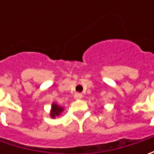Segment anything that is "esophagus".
I'll return each mask as SVG.
<instances>
[{"mask_svg": "<svg viewBox=\"0 0 154 154\" xmlns=\"http://www.w3.org/2000/svg\"><path fill=\"white\" fill-rule=\"evenodd\" d=\"M82 97H83V96H82V94H81V93H75L74 96V99H81Z\"/></svg>", "mask_w": 154, "mask_h": 154, "instance_id": "1", "label": "esophagus"}]
</instances>
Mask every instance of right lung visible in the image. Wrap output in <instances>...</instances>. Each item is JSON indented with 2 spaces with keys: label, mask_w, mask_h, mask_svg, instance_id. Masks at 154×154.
I'll list each match as a JSON object with an SVG mask.
<instances>
[{
  "label": "right lung",
  "mask_w": 154,
  "mask_h": 154,
  "mask_svg": "<svg viewBox=\"0 0 154 154\" xmlns=\"http://www.w3.org/2000/svg\"><path fill=\"white\" fill-rule=\"evenodd\" d=\"M64 111V108L58 105L56 103H52L51 104V112H50V116H51V118H56L57 116H61L62 112Z\"/></svg>",
  "instance_id": "add662e5"
}]
</instances>
